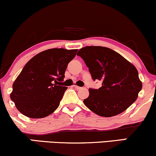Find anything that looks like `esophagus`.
<instances>
[{
	"label": "esophagus",
	"instance_id": "esophagus-1",
	"mask_svg": "<svg viewBox=\"0 0 156 156\" xmlns=\"http://www.w3.org/2000/svg\"><path fill=\"white\" fill-rule=\"evenodd\" d=\"M73 86L75 88V89H82V87H80V86H76V85H73Z\"/></svg>",
	"mask_w": 156,
	"mask_h": 156
}]
</instances>
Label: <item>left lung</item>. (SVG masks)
Here are the masks:
<instances>
[{
    "label": "left lung",
    "mask_w": 156,
    "mask_h": 156,
    "mask_svg": "<svg viewBox=\"0 0 156 156\" xmlns=\"http://www.w3.org/2000/svg\"><path fill=\"white\" fill-rule=\"evenodd\" d=\"M77 55L83 59L94 80H102V87L89 89L83 100L93 112L103 117L121 113L132 105L142 88L138 71L115 51L103 46H85Z\"/></svg>",
    "instance_id": "obj_1"
}]
</instances>
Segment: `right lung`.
<instances>
[{
	"label": "right lung",
	"mask_w": 156,
	"mask_h": 156,
	"mask_svg": "<svg viewBox=\"0 0 156 156\" xmlns=\"http://www.w3.org/2000/svg\"><path fill=\"white\" fill-rule=\"evenodd\" d=\"M77 49L51 48L33 57L13 83L11 99L21 113L41 119L55 111L67 87L62 81Z\"/></svg>",
	"instance_id": "right-lung-1"
}]
</instances>
